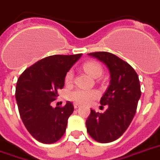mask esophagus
<instances>
[{"label": "esophagus", "instance_id": "obj_1", "mask_svg": "<svg viewBox=\"0 0 160 160\" xmlns=\"http://www.w3.org/2000/svg\"><path fill=\"white\" fill-rule=\"evenodd\" d=\"M74 108H79L80 107V105H79V104H77V103H74Z\"/></svg>", "mask_w": 160, "mask_h": 160}]
</instances>
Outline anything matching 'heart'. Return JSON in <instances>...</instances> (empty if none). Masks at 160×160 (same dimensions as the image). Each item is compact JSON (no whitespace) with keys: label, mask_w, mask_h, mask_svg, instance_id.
<instances>
[{"label":"heart","mask_w":160,"mask_h":160,"mask_svg":"<svg viewBox=\"0 0 160 160\" xmlns=\"http://www.w3.org/2000/svg\"><path fill=\"white\" fill-rule=\"evenodd\" d=\"M83 68L92 77L101 76L103 68L102 65L97 61H87L83 63ZM74 79V72L72 69L67 71L64 80L67 85H70ZM99 97V92L97 90L75 89L68 93V98L70 101L78 104H88Z\"/></svg>","instance_id":"1"}]
</instances>
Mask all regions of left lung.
<instances>
[{"instance_id": "1", "label": "left lung", "mask_w": 160, "mask_h": 160, "mask_svg": "<svg viewBox=\"0 0 160 160\" xmlns=\"http://www.w3.org/2000/svg\"><path fill=\"white\" fill-rule=\"evenodd\" d=\"M88 55L105 63L111 80L100 100L108 108L103 113L91 110L86 121L87 132L98 142H111L124 134L134 118L142 93L139 78L128 62L113 53L96 52Z\"/></svg>"}]
</instances>
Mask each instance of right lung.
<instances>
[{
	"mask_svg": "<svg viewBox=\"0 0 160 160\" xmlns=\"http://www.w3.org/2000/svg\"><path fill=\"white\" fill-rule=\"evenodd\" d=\"M82 53L52 55L39 60L23 71L18 80L15 97L23 125L40 142L51 144L63 136L74 106L67 102L62 107H52L64 86L67 71Z\"/></svg>",
	"mask_w": 160,
	"mask_h": 160,
	"instance_id": "add662e5",
	"label": "right lung"
}]
</instances>
